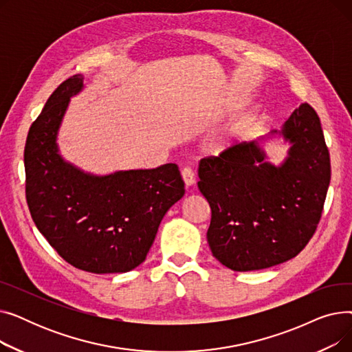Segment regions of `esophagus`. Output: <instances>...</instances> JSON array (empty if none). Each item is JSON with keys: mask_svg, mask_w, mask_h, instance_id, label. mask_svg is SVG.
Returning a JSON list of instances; mask_svg holds the SVG:
<instances>
[{"mask_svg": "<svg viewBox=\"0 0 352 352\" xmlns=\"http://www.w3.org/2000/svg\"><path fill=\"white\" fill-rule=\"evenodd\" d=\"M181 175H182V179H184V182H186L187 187L194 186V184H195V171L191 168V166H186V168H182Z\"/></svg>", "mask_w": 352, "mask_h": 352, "instance_id": "1", "label": "esophagus"}]
</instances>
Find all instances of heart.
I'll use <instances>...</instances> for the list:
<instances>
[{
  "label": "heart",
  "mask_w": 352,
  "mask_h": 352,
  "mask_svg": "<svg viewBox=\"0 0 352 352\" xmlns=\"http://www.w3.org/2000/svg\"><path fill=\"white\" fill-rule=\"evenodd\" d=\"M226 144V140H221L219 142H218V145H224Z\"/></svg>",
  "instance_id": "1"
}]
</instances>
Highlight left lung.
Listing matches in <instances>:
<instances>
[{"label": "left lung", "instance_id": "8db88e82", "mask_svg": "<svg viewBox=\"0 0 352 352\" xmlns=\"http://www.w3.org/2000/svg\"><path fill=\"white\" fill-rule=\"evenodd\" d=\"M280 134L291 144L281 165L265 161L258 141L202 158L198 188L211 207L207 239L232 271H255L298 255L321 219L331 179L320 117L301 104Z\"/></svg>", "mask_w": 352, "mask_h": 352}]
</instances>
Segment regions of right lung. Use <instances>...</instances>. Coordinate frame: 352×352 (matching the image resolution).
Wrapping results in <instances>:
<instances>
[{"label": "right lung", "instance_id": "add662e5", "mask_svg": "<svg viewBox=\"0 0 352 352\" xmlns=\"http://www.w3.org/2000/svg\"><path fill=\"white\" fill-rule=\"evenodd\" d=\"M81 88V76L61 82L30 126L27 204L36 228L68 264L94 274L126 272L144 263L161 219L186 192L184 181L175 164L98 177L65 162L57 134L69 97Z\"/></svg>", "mask_w": 352, "mask_h": 352}]
</instances>
